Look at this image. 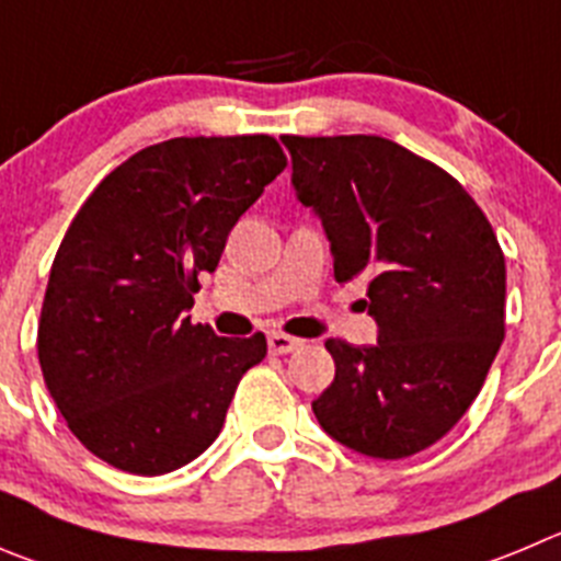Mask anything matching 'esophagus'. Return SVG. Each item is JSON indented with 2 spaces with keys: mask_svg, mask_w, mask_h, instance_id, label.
<instances>
[{
  "mask_svg": "<svg viewBox=\"0 0 561 561\" xmlns=\"http://www.w3.org/2000/svg\"><path fill=\"white\" fill-rule=\"evenodd\" d=\"M305 345V340L298 337H290V334L285 332H271L268 334V348L274 354H290V352H298Z\"/></svg>",
  "mask_w": 561,
  "mask_h": 561,
  "instance_id": "1",
  "label": "esophagus"
}]
</instances>
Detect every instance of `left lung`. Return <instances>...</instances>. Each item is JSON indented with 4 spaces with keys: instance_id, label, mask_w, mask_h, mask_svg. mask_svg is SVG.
Here are the masks:
<instances>
[{
    "instance_id": "1",
    "label": "left lung",
    "mask_w": 561,
    "mask_h": 561,
    "mask_svg": "<svg viewBox=\"0 0 561 561\" xmlns=\"http://www.w3.org/2000/svg\"><path fill=\"white\" fill-rule=\"evenodd\" d=\"M296 198L329 238L334 279H368L374 345L327 340L312 401L329 437L374 459L434 446L468 412L504 340L506 263L493 227L434 162L379 135H282Z\"/></svg>"
}]
</instances>
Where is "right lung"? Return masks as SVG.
Listing matches in <instances>:
<instances>
[{"mask_svg": "<svg viewBox=\"0 0 561 561\" xmlns=\"http://www.w3.org/2000/svg\"><path fill=\"white\" fill-rule=\"evenodd\" d=\"M268 135L171 138L110 171L68 227L46 285L38 359L82 446L160 476L213 446L265 334L218 337L187 310L198 274L285 171Z\"/></svg>", "mask_w": 561, "mask_h": 561, "instance_id": "add662e5", "label": "right lung"}]
</instances>
